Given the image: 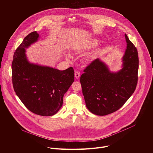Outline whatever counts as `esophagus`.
Masks as SVG:
<instances>
[{
	"label": "esophagus",
	"mask_w": 153,
	"mask_h": 153,
	"mask_svg": "<svg viewBox=\"0 0 153 153\" xmlns=\"http://www.w3.org/2000/svg\"><path fill=\"white\" fill-rule=\"evenodd\" d=\"M74 76L76 79H79L80 77V73L78 71H76L74 73Z\"/></svg>",
	"instance_id": "1"
}]
</instances>
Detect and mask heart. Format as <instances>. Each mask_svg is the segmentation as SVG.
<instances>
[{"label": "heart", "instance_id": "1", "mask_svg": "<svg viewBox=\"0 0 153 153\" xmlns=\"http://www.w3.org/2000/svg\"><path fill=\"white\" fill-rule=\"evenodd\" d=\"M97 45V41L96 40H93L92 41L88 42V43H85V44L82 45V46L79 47L78 48V50L79 51H84L86 50H88L92 48L95 47ZM96 56V54H93L85 58V62H90L92 59H93ZM67 57H70V56H68Z\"/></svg>", "mask_w": 153, "mask_h": 153}]
</instances>
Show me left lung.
<instances>
[{
  "mask_svg": "<svg viewBox=\"0 0 153 153\" xmlns=\"http://www.w3.org/2000/svg\"><path fill=\"white\" fill-rule=\"evenodd\" d=\"M126 49L122 68L111 72L99 59L83 71L80 81L86 106L97 116L113 113L120 108L134 92L138 80L139 58L136 47L125 34Z\"/></svg>",
  "mask_w": 153,
  "mask_h": 153,
  "instance_id": "left-lung-1",
  "label": "left lung"
}]
</instances>
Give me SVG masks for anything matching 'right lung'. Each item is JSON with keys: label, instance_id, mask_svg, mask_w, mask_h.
Masks as SVG:
<instances>
[{"label": "right lung", "instance_id": "1", "mask_svg": "<svg viewBox=\"0 0 153 153\" xmlns=\"http://www.w3.org/2000/svg\"><path fill=\"white\" fill-rule=\"evenodd\" d=\"M39 37L36 31L27 36L14 52L12 81L16 95L32 113L42 116L56 114L63 97L74 80L73 67L60 71L30 63L25 52Z\"/></svg>", "mask_w": 153, "mask_h": 153}]
</instances>
